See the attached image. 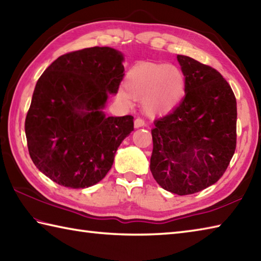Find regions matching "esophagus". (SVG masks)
<instances>
[{"instance_id":"obj_1","label":"esophagus","mask_w":261,"mask_h":261,"mask_svg":"<svg viewBox=\"0 0 261 261\" xmlns=\"http://www.w3.org/2000/svg\"><path fill=\"white\" fill-rule=\"evenodd\" d=\"M134 126H135V128H140V127L145 126V121L142 119V118H136L134 121Z\"/></svg>"}]
</instances>
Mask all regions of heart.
I'll return each mask as SVG.
<instances>
[{
	"label": "heart",
	"instance_id": "heart-1",
	"mask_svg": "<svg viewBox=\"0 0 261 261\" xmlns=\"http://www.w3.org/2000/svg\"><path fill=\"white\" fill-rule=\"evenodd\" d=\"M126 90L121 99L142 100L149 116L168 112L178 105L185 94V77L178 68L168 65L141 62L132 67L126 75Z\"/></svg>",
	"mask_w": 261,
	"mask_h": 261
}]
</instances>
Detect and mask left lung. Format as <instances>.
<instances>
[{"label":"left lung","mask_w":261,"mask_h":261,"mask_svg":"<svg viewBox=\"0 0 261 261\" xmlns=\"http://www.w3.org/2000/svg\"><path fill=\"white\" fill-rule=\"evenodd\" d=\"M185 76V97L154 121L150 169L162 189L178 195L215 184L237 147V99L213 67L177 56Z\"/></svg>","instance_id":"obj_1"}]
</instances>
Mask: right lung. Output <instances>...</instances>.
I'll list each match as a JSON object with an SVG mask.
<instances>
[{"label":"right lung","mask_w":261,"mask_h":261,"mask_svg":"<svg viewBox=\"0 0 261 261\" xmlns=\"http://www.w3.org/2000/svg\"><path fill=\"white\" fill-rule=\"evenodd\" d=\"M122 54L88 47L63 54L37 81L24 121L29 155L57 184L84 189L105 178L134 117H106L124 77Z\"/></svg>","instance_id":"obj_1"}]
</instances>
